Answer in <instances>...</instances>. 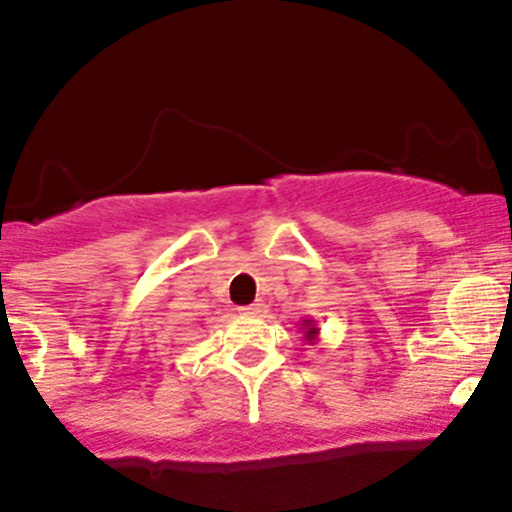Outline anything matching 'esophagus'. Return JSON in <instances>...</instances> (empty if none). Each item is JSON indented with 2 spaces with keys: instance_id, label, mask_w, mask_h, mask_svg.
Returning <instances> with one entry per match:
<instances>
[{
  "instance_id": "1",
  "label": "esophagus",
  "mask_w": 512,
  "mask_h": 512,
  "mask_svg": "<svg viewBox=\"0 0 512 512\" xmlns=\"http://www.w3.org/2000/svg\"><path fill=\"white\" fill-rule=\"evenodd\" d=\"M240 312L247 314V317H257V314H262V304H247V307H242Z\"/></svg>"
}]
</instances>
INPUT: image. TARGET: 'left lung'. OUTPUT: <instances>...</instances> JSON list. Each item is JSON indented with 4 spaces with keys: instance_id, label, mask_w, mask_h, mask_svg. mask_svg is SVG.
Instances as JSON below:
<instances>
[{
    "instance_id": "left-lung-1",
    "label": "left lung",
    "mask_w": 512,
    "mask_h": 512,
    "mask_svg": "<svg viewBox=\"0 0 512 512\" xmlns=\"http://www.w3.org/2000/svg\"><path fill=\"white\" fill-rule=\"evenodd\" d=\"M299 329L304 332V342H307V344L317 342L319 327H317V322H314V319H302V327H299Z\"/></svg>"
}]
</instances>
